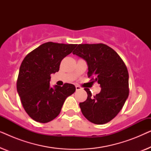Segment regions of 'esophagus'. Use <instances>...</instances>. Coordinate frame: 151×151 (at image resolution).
Returning a JSON list of instances; mask_svg holds the SVG:
<instances>
[{
	"label": "esophagus",
	"mask_w": 151,
	"mask_h": 151,
	"mask_svg": "<svg viewBox=\"0 0 151 151\" xmlns=\"http://www.w3.org/2000/svg\"><path fill=\"white\" fill-rule=\"evenodd\" d=\"M76 88L77 91H79V90L82 89V87L81 86H80L79 85H76Z\"/></svg>",
	"instance_id": "esophagus-1"
}]
</instances>
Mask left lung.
<instances>
[{"instance_id": "obj_1", "label": "left lung", "mask_w": 151, "mask_h": 151, "mask_svg": "<svg viewBox=\"0 0 151 151\" xmlns=\"http://www.w3.org/2000/svg\"><path fill=\"white\" fill-rule=\"evenodd\" d=\"M73 53L85 60L90 81L98 82L101 86V91L93 96L89 88H84L88 96L80 103L82 114L96 124L109 122L118 114L129 96L127 66L112 48L102 43L80 44Z\"/></svg>"}]
</instances>
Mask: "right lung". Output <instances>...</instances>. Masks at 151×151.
<instances>
[{"mask_svg":"<svg viewBox=\"0 0 151 151\" xmlns=\"http://www.w3.org/2000/svg\"><path fill=\"white\" fill-rule=\"evenodd\" d=\"M77 45L48 42L26 55L20 67L17 91L22 106L31 118L40 123L49 122L60 113L66 98L76 91L73 84L51 88V74L58 72L64 58Z\"/></svg>","mask_w":151,"mask_h":151,"instance_id":"right-lung-1","label":"right lung"}]
</instances>
